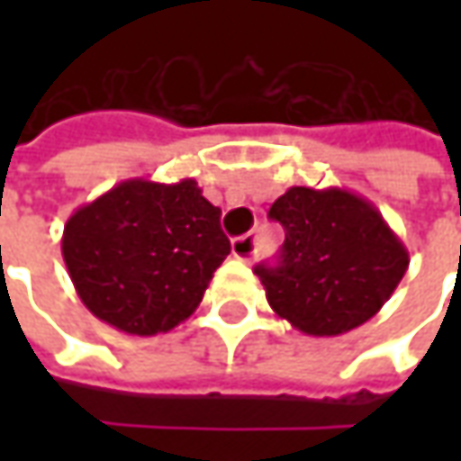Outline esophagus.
<instances>
[{
    "label": "esophagus",
    "instance_id": "1",
    "mask_svg": "<svg viewBox=\"0 0 461 461\" xmlns=\"http://www.w3.org/2000/svg\"><path fill=\"white\" fill-rule=\"evenodd\" d=\"M230 254L240 258V261H249V258L257 254V239L254 236H239V239H233Z\"/></svg>",
    "mask_w": 461,
    "mask_h": 461
}]
</instances>
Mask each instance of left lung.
Listing matches in <instances>:
<instances>
[{
    "mask_svg": "<svg viewBox=\"0 0 461 461\" xmlns=\"http://www.w3.org/2000/svg\"><path fill=\"white\" fill-rule=\"evenodd\" d=\"M282 222L276 267L258 264L267 300L308 336H341L375 318L408 272V249L382 212L341 186H290L269 207Z\"/></svg>",
    "mask_w": 461,
    "mask_h": 461,
    "instance_id": "left-lung-1",
    "label": "left lung"
}]
</instances>
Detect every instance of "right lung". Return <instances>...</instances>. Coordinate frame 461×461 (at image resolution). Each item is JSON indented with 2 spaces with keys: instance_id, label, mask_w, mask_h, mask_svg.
I'll list each match as a JSON object with an SVG mask.
<instances>
[{
  "instance_id": "right-lung-1",
  "label": "right lung",
  "mask_w": 461,
  "mask_h": 461,
  "mask_svg": "<svg viewBox=\"0 0 461 461\" xmlns=\"http://www.w3.org/2000/svg\"><path fill=\"white\" fill-rule=\"evenodd\" d=\"M61 254L95 318L131 336H156L197 310L230 240L221 207L194 179L161 185L138 176L74 210Z\"/></svg>"
}]
</instances>
